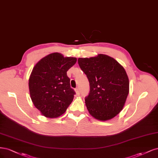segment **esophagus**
I'll return each instance as SVG.
<instances>
[{
	"label": "esophagus",
	"mask_w": 158,
	"mask_h": 158,
	"mask_svg": "<svg viewBox=\"0 0 158 158\" xmlns=\"http://www.w3.org/2000/svg\"><path fill=\"white\" fill-rule=\"evenodd\" d=\"M75 91L76 94H77V95H79V94H80V91H79V88H76V89H75Z\"/></svg>",
	"instance_id": "esophagus-1"
}]
</instances>
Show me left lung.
Returning <instances> with one entry per match:
<instances>
[{"instance_id":"1","label":"left lung","mask_w":158,"mask_h":158,"mask_svg":"<svg viewBox=\"0 0 158 158\" xmlns=\"http://www.w3.org/2000/svg\"><path fill=\"white\" fill-rule=\"evenodd\" d=\"M78 64L89 81L90 92L85 98L89 114L101 121L114 118L123 110L129 91L123 66L105 54L79 58Z\"/></svg>"}]
</instances>
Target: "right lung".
<instances>
[{
  "label": "right lung",
  "instance_id": "obj_1",
  "mask_svg": "<svg viewBox=\"0 0 158 158\" xmlns=\"http://www.w3.org/2000/svg\"><path fill=\"white\" fill-rule=\"evenodd\" d=\"M76 62V58L64 57L55 52L35 65L29 79L30 96L44 116L58 118L72 102L75 92L71 88L67 72Z\"/></svg>",
  "mask_w": 158,
  "mask_h": 158
}]
</instances>
